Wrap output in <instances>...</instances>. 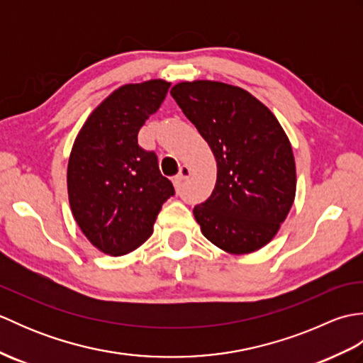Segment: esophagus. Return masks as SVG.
Segmentation results:
<instances>
[{
  "label": "esophagus",
  "mask_w": 363,
  "mask_h": 363,
  "mask_svg": "<svg viewBox=\"0 0 363 363\" xmlns=\"http://www.w3.org/2000/svg\"><path fill=\"white\" fill-rule=\"evenodd\" d=\"M190 174H191V169L187 165H182L181 169H179V173H177V176L174 177V184H181L182 181L189 179Z\"/></svg>",
  "instance_id": "obj_1"
}]
</instances>
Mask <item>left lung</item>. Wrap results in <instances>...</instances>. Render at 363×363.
<instances>
[{
	"label": "left lung",
	"mask_w": 363,
	"mask_h": 363,
	"mask_svg": "<svg viewBox=\"0 0 363 363\" xmlns=\"http://www.w3.org/2000/svg\"><path fill=\"white\" fill-rule=\"evenodd\" d=\"M217 160L209 199L195 206L201 233L229 254H250L273 240L296 194L291 145L279 121L256 96L217 81L172 89Z\"/></svg>",
	"instance_id": "left-lung-1"
}]
</instances>
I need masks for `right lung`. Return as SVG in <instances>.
Wrapping results in <instances>:
<instances>
[{
    "label": "right lung",
    "mask_w": 363,
    "mask_h": 363,
    "mask_svg": "<svg viewBox=\"0 0 363 363\" xmlns=\"http://www.w3.org/2000/svg\"><path fill=\"white\" fill-rule=\"evenodd\" d=\"M169 86L164 79L121 86L89 115L73 143L67 168L73 217L89 242L109 256L148 240L162 204L174 195L156 152L137 142Z\"/></svg>",
    "instance_id": "1"
}]
</instances>
